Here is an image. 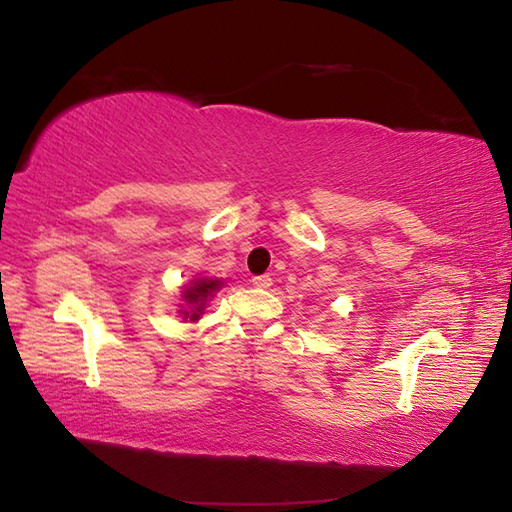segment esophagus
Masks as SVG:
<instances>
[{
  "mask_svg": "<svg viewBox=\"0 0 512 512\" xmlns=\"http://www.w3.org/2000/svg\"><path fill=\"white\" fill-rule=\"evenodd\" d=\"M252 284L256 288H269L273 284V280H271V275H256V278H252Z\"/></svg>",
  "mask_w": 512,
  "mask_h": 512,
  "instance_id": "esophagus-1",
  "label": "esophagus"
}]
</instances>
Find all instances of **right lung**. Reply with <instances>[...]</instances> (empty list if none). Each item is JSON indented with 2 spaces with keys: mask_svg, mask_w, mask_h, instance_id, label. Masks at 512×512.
<instances>
[{
  "mask_svg": "<svg viewBox=\"0 0 512 512\" xmlns=\"http://www.w3.org/2000/svg\"><path fill=\"white\" fill-rule=\"evenodd\" d=\"M226 282L219 280V278H193L189 280V284H183L181 288V310L178 314L183 316V321H191L196 323L200 321V316L206 310V303H209L215 293H219V288H222Z\"/></svg>",
  "mask_w": 512,
  "mask_h": 512,
  "instance_id": "right-lung-1",
  "label": "right lung"
}]
</instances>
